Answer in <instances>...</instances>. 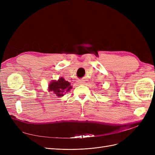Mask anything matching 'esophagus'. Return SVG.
I'll use <instances>...</instances> for the list:
<instances>
[{
	"instance_id": "obj_1",
	"label": "esophagus",
	"mask_w": 155,
	"mask_h": 155,
	"mask_svg": "<svg viewBox=\"0 0 155 155\" xmlns=\"http://www.w3.org/2000/svg\"><path fill=\"white\" fill-rule=\"evenodd\" d=\"M78 82H79V83H83L81 81H78Z\"/></svg>"
}]
</instances>
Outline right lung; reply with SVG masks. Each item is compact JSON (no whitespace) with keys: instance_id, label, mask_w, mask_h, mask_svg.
Returning a JSON list of instances; mask_svg holds the SVG:
<instances>
[{"instance_id":"right-lung-1","label":"right lung","mask_w":155,"mask_h":155,"mask_svg":"<svg viewBox=\"0 0 155 155\" xmlns=\"http://www.w3.org/2000/svg\"><path fill=\"white\" fill-rule=\"evenodd\" d=\"M72 86L68 81H65L63 78H60L58 81H54L49 85V91L53 92L58 97L64 96V92H68L72 88Z\"/></svg>"}]
</instances>
